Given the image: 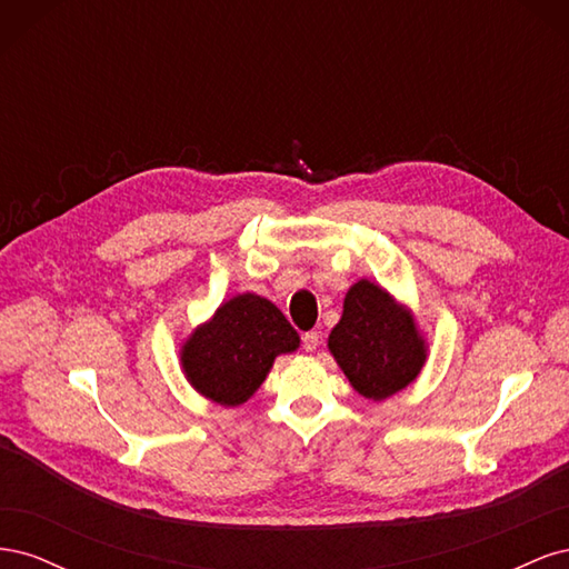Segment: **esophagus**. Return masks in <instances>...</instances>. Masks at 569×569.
<instances>
[{
    "label": "esophagus",
    "instance_id": "1",
    "mask_svg": "<svg viewBox=\"0 0 569 569\" xmlns=\"http://www.w3.org/2000/svg\"><path fill=\"white\" fill-rule=\"evenodd\" d=\"M301 343H303V349H306V351H316V349H318V343H320V332H316V330L306 332V335L301 337Z\"/></svg>",
    "mask_w": 569,
    "mask_h": 569
}]
</instances>
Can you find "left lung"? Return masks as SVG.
<instances>
[{"instance_id": "8db88e82", "label": "left lung", "mask_w": 569, "mask_h": 569, "mask_svg": "<svg viewBox=\"0 0 569 569\" xmlns=\"http://www.w3.org/2000/svg\"><path fill=\"white\" fill-rule=\"evenodd\" d=\"M327 347L353 389L372 401L408 387L425 363L416 322L385 289L368 280L349 289Z\"/></svg>"}]
</instances>
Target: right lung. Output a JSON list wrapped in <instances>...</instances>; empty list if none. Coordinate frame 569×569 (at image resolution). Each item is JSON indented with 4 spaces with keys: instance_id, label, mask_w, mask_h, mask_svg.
<instances>
[{
    "instance_id": "right-lung-1",
    "label": "right lung",
    "mask_w": 569,
    "mask_h": 569,
    "mask_svg": "<svg viewBox=\"0 0 569 569\" xmlns=\"http://www.w3.org/2000/svg\"><path fill=\"white\" fill-rule=\"evenodd\" d=\"M299 347V335L268 299L239 295L187 339L182 368L199 393L239 406L263 385L274 356Z\"/></svg>"
}]
</instances>
